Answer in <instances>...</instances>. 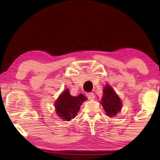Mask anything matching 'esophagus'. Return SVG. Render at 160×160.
Here are the masks:
<instances>
[{"label":"esophagus","instance_id":"34e87169","mask_svg":"<svg viewBox=\"0 0 160 160\" xmlns=\"http://www.w3.org/2000/svg\"><path fill=\"white\" fill-rule=\"evenodd\" d=\"M87 97H88V98L90 100L94 99V94L92 92H89L87 94Z\"/></svg>","mask_w":160,"mask_h":160}]
</instances>
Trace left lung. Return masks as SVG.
Wrapping results in <instances>:
<instances>
[{
    "label": "left lung",
    "mask_w": 160,
    "mask_h": 160,
    "mask_svg": "<svg viewBox=\"0 0 160 160\" xmlns=\"http://www.w3.org/2000/svg\"><path fill=\"white\" fill-rule=\"evenodd\" d=\"M103 92L104 95L101 99V104L107 115L112 117L121 111V102L110 85L105 86Z\"/></svg>",
    "instance_id": "obj_1"
}]
</instances>
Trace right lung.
Here are the masks:
<instances>
[{
  "label": "right lung",
  "instance_id": "1",
  "mask_svg": "<svg viewBox=\"0 0 160 160\" xmlns=\"http://www.w3.org/2000/svg\"><path fill=\"white\" fill-rule=\"evenodd\" d=\"M86 99L83 94H80L78 97L70 95L68 89H67L55 103L56 113L64 121H70L75 117L80 110V105Z\"/></svg>",
  "mask_w": 160,
  "mask_h": 160
}]
</instances>
